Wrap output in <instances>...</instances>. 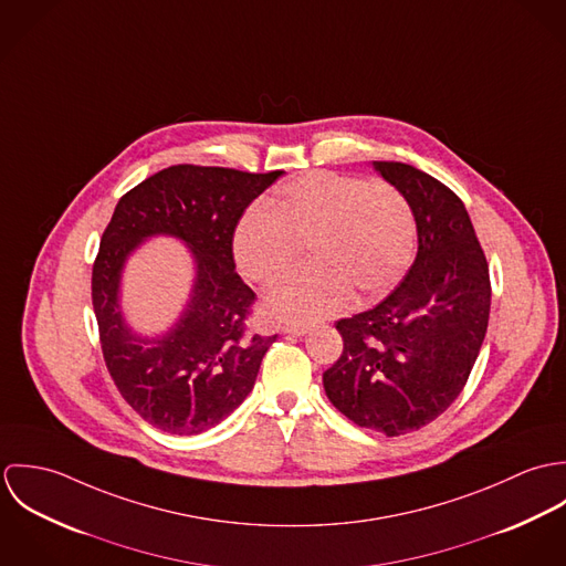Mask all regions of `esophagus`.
Instances as JSON below:
<instances>
[{
	"mask_svg": "<svg viewBox=\"0 0 566 566\" xmlns=\"http://www.w3.org/2000/svg\"><path fill=\"white\" fill-rule=\"evenodd\" d=\"M281 333H285V335H305V333H310V328L307 326H298V324H283L281 326Z\"/></svg>",
	"mask_w": 566,
	"mask_h": 566,
	"instance_id": "esophagus-1",
	"label": "esophagus"
}]
</instances>
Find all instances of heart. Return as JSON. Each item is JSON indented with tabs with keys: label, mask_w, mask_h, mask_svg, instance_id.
Returning <instances> with one entry per match:
<instances>
[{
	"label": "heart",
	"mask_w": 566,
	"mask_h": 566,
	"mask_svg": "<svg viewBox=\"0 0 566 566\" xmlns=\"http://www.w3.org/2000/svg\"><path fill=\"white\" fill-rule=\"evenodd\" d=\"M307 248L312 268L274 287L263 310L274 321L314 323L355 303L386 296L403 279L416 245V222L403 193L384 180L312 171L250 205L231 250L252 283L290 274Z\"/></svg>",
	"instance_id": "heart-1"
}]
</instances>
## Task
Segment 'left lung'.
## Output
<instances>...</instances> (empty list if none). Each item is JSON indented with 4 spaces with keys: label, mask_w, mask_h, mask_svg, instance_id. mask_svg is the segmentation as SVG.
<instances>
[{
    "label": "left lung",
    "mask_w": 566,
    "mask_h": 566,
    "mask_svg": "<svg viewBox=\"0 0 566 566\" xmlns=\"http://www.w3.org/2000/svg\"><path fill=\"white\" fill-rule=\"evenodd\" d=\"M373 167L407 198L418 252L377 307L335 323L344 350L323 384L355 424L403 436L460 397L488 328L490 276L469 211L447 185L405 163Z\"/></svg>",
    "instance_id": "1"
}]
</instances>
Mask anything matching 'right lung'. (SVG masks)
I'll use <instances>...</instances> for the list:
<instances>
[{
	"mask_svg": "<svg viewBox=\"0 0 566 566\" xmlns=\"http://www.w3.org/2000/svg\"><path fill=\"white\" fill-rule=\"evenodd\" d=\"M283 171L174 165L117 202L93 263L91 296L106 368L146 422L176 433H202L250 395L276 335L250 333L254 292L235 272L231 238L245 207ZM153 237H174L192 254L190 298L157 336L135 332L120 310L127 259Z\"/></svg>",
	"mask_w": 566,
	"mask_h": 566,
	"instance_id": "add662e5",
	"label": "right lung"
}]
</instances>
